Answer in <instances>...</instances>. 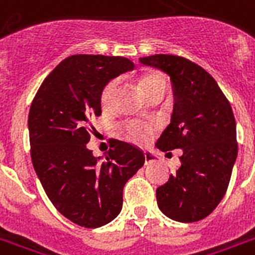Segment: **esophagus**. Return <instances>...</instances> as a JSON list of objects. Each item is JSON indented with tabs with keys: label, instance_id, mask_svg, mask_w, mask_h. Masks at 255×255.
Masks as SVG:
<instances>
[{
	"label": "esophagus",
	"instance_id": "obj_1",
	"mask_svg": "<svg viewBox=\"0 0 255 255\" xmlns=\"http://www.w3.org/2000/svg\"><path fill=\"white\" fill-rule=\"evenodd\" d=\"M153 160H155V156H153L152 153L147 152V151H145L144 152V164H148V163L153 162Z\"/></svg>",
	"mask_w": 255,
	"mask_h": 255
}]
</instances>
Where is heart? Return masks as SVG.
<instances>
[{
	"label": "heart",
	"instance_id": "1",
	"mask_svg": "<svg viewBox=\"0 0 255 255\" xmlns=\"http://www.w3.org/2000/svg\"><path fill=\"white\" fill-rule=\"evenodd\" d=\"M167 79L166 76L156 71L145 72L140 76L139 79V89H140L141 95L147 97L151 93L156 92V91H167ZM118 88V83L116 81H111L104 87L100 96V103H102L103 108H110L112 106L115 99V93ZM151 127L144 126V124H131L127 128V137L131 141L143 144L148 140L149 135H151Z\"/></svg>",
	"mask_w": 255,
	"mask_h": 255
}]
</instances>
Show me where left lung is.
I'll return each instance as SVG.
<instances>
[{"label": "left lung", "mask_w": 255, "mask_h": 255, "mask_svg": "<svg viewBox=\"0 0 255 255\" xmlns=\"http://www.w3.org/2000/svg\"><path fill=\"white\" fill-rule=\"evenodd\" d=\"M139 61L167 73L174 89L171 123L156 147L183 151L179 168L156 188L159 209L178 222H197L226 194L238 153L234 114L217 81L198 64L172 54Z\"/></svg>", "instance_id": "8db88e82"}]
</instances>
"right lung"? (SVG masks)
Segmentation results:
<instances>
[{
  "instance_id": "obj_1",
  "label": "right lung",
  "mask_w": 255,
  "mask_h": 255,
  "mask_svg": "<svg viewBox=\"0 0 255 255\" xmlns=\"http://www.w3.org/2000/svg\"><path fill=\"white\" fill-rule=\"evenodd\" d=\"M133 68L120 56L75 54L46 76L30 106L34 171L54 207L79 226L114 221L123 207L124 184L144 164L143 151L126 141L114 139L104 159L87 148L89 122L102 115L103 89Z\"/></svg>"
}]
</instances>
